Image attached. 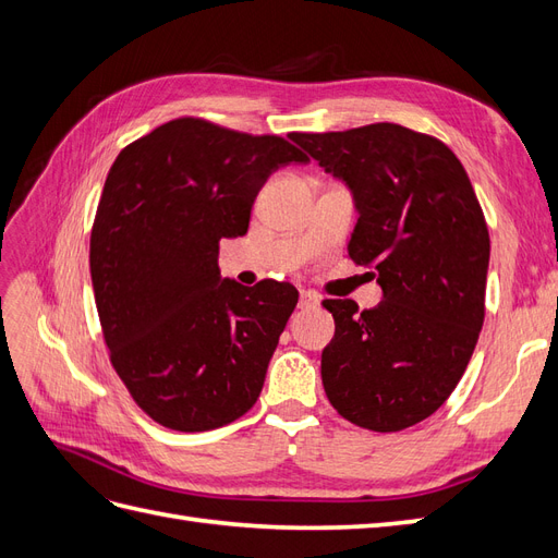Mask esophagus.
I'll list each match as a JSON object with an SVG mask.
<instances>
[{"label": "esophagus", "instance_id": "esophagus-1", "mask_svg": "<svg viewBox=\"0 0 558 558\" xmlns=\"http://www.w3.org/2000/svg\"><path fill=\"white\" fill-rule=\"evenodd\" d=\"M300 310H316L318 307V298L312 291H302L300 293V302H298Z\"/></svg>", "mask_w": 558, "mask_h": 558}]
</instances>
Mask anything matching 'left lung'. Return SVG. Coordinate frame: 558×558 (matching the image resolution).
<instances>
[{"mask_svg": "<svg viewBox=\"0 0 558 558\" xmlns=\"http://www.w3.org/2000/svg\"><path fill=\"white\" fill-rule=\"evenodd\" d=\"M291 140L347 183L359 211L349 256L377 269L384 293L363 312L324 300L326 396L361 428H410L451 396L484 324L492 244L477 195L449 146L396 123Z\"/></svg>", "mask_w": 558, "mask_h": 558, "instance_id": "1", "label": "left lung"}]
</instances>
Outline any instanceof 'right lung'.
<instances>
[{
    "label": "right lung",
    "mask_w": 558,
    "mask_h": 558,
    "mask_svg": "<svg viewBox=\"0 0 558 558\" xmlns=\"http://www.w3.org/2000/svg\"><path fill=\"white\" fill-rule=\"evenodd\" d=\"M291 162L310 158L277 134L177 118L111 165L90 234L97 314L118 377L165 428H221L263 391L298 291L223 279L218 242L246 234L258 191Z\"/></svg>",
    "instance_id": "right-lung-1"
}]
</instances>
